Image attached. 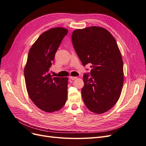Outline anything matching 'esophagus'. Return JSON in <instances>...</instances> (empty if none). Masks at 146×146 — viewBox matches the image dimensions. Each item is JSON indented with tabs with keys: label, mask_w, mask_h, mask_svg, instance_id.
<instances>
[{
	"label": "esophagus",
	"mask_w": 146,
	"mask_h": 146,
	"mask_svg": "<svg viewBox=\"0 0 146 146\" xmlns=\"http://www.w3.org/2000/svg\"><path fill=\"white\" fill-rule=\"evenodd\" d=\"M69 78L71 79V80H75V79H77V77H69Z\"/></svg>",
	"instance_id": "obj_1"
}]
</instances>
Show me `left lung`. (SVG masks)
Listing matches in <instances>:
<instances>
[{"label": "left lung", "mask_w": 146, "mask_h": 146, "mask_svg": "<svg viewBox=\"0 0 146 146\" xmlns=\"http://www.w3.org/2000/svg\"><path fill=\"white\" fill-rule=\"evenodd\" d=\"M72 41L83 65H91L90 72L83 75V101L92 112L102 114L117 102L123 85V63L117 44L107 29L96 26L74 31Z\"/></svg>", "instance_id": "left-lung-1"}]
</instances>
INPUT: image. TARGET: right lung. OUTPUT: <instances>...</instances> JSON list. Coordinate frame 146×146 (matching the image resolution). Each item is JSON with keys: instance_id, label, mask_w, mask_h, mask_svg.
Wrapping results in <instances>:
<instances>
[{"instance_id": "obj_1", "label": "right lung", "mask_w": 146, "mask_h": 146, "mask_svg": "<svg viewBox=\"0 0 146 146\" xmlns=\"http://www.w3.org/2000/svg\"><path fill=\"white\" fill-rule=\"evenodd\" d=\"M68 32L55 27L42 33L29 50L24 74L31 100L40 110L52 113L61 109L68 96V78L53 77L50 68L63 38Z\"/></svg>"}]
</instances>
